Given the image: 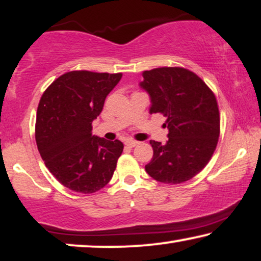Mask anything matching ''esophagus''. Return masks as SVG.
<instances>
[{"label":"esophagus","instance_id":"obj_1","mask_svg":"<svg viewBox=\"0 0 261 261\" xmlns=\"http://www.w3.org/2000/svg\"><path fill=\"white\" fill-rule=\"evenodd\" d=\"M138 144H139L138 141L132 140V139H128V140L126 141V145L128 146V147H135V146H137Z\"/></svg>","mask_w":261,"mask_h":261}]
</instances>
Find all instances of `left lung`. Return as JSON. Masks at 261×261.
I'll use <instances>...</instances> for the list:
<instances>
[{"mask_svg":"<svg viewBox=\"0 0 261 261\" xmlns=\"http://www.w3.org/2000/svg\"><path fill=\"white\" fill-rule=\"evenodd\" d=\"M142 77L139 85L149 96V114H163V126L169 129L165 144L149 141L153 158L145 170L162 183H183L201 172L216 148L220 114L215 95L183 67H159Z\"/></svg>","mask_w":261,"mask_h":261,"instance_id":"left-lung-1","label":"left lung"}]
</instances>
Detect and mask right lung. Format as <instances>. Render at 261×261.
<instances>
[{"label": "right lung", "instance_id": "obj_1", "mask_svg": "<svg viewBox=\"0 0 261 261\" xmlns=\"http://www.w3.org/2000/svg\"><path fill=\"white\" fill-rule=\"evenodd\" d=\"M121 77L71 71L41 96L35 123L39 153L49 172L70 190L92 194L112 179L123 144L92 135L91 123Z\"/></svg>", "mask_w": 261, "mask_h": 261}]
</instances>
